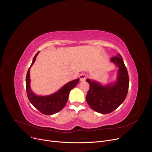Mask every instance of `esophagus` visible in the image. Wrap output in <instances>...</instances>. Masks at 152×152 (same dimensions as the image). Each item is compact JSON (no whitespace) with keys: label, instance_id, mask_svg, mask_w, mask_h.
<instances>
[{"label":"esophagus","instance_id":"1","mask_svg":"<svg viewBox=\"0 0 152 152\" xmlns=\"http://www.w3.org/2000/svg\"><path fill=\"white\" fill-rule=\"evenodd\" d=\"M79 78H80L81 81H84L86 79V75L84 73H83L79 76Z\"/></svg>","mask_w":152,"mask_h":152}]
</instances>
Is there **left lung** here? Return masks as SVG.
<instances>
[{
  "instance_id": "left-lung-1",
  "label": "left lung",
  "mask_w": 152,
  "mask_h": 152,
  "mask_svg": "<svg viewBox=\"0 0 152 152\" xmlns=\"http://www.w3.org/2000/svg\"><path fill=\"white\" fill-rule=\"evenodd\" d=\"M118 69L116 80L106 84L87 79L89 90L86 95V101L91 108L101 114H108L116 110L124 101L129 89L128 73L121 55L111 58Z\"/></svg>"
}]
</instances>
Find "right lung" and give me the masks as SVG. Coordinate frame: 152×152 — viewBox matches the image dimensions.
I'll return each instance as SVG.
<instances>
[{
	"instance_id": "right-lung-1",
	"label": "right lung",
	"mask_w": 152,
	"mask_h": 152,
	"mask_svg": "<svg viewBox=\"0 0 152 152\" xmlns=\"http://www.w3.org/2000/svg\"><path fill=\"white\" fill-rule=\"evenodd\" d=\"M39 52H38L33 58L31 66L28 70L26 77V87L28 99L31 103L40 112L45 115H52L61 111L68 99L69 92L76 86L79 81V79L69 81L63 87L52 94L47 95H36L31 88L30 69L36 61V58Z\"/></svg>"
}]
</instances>
